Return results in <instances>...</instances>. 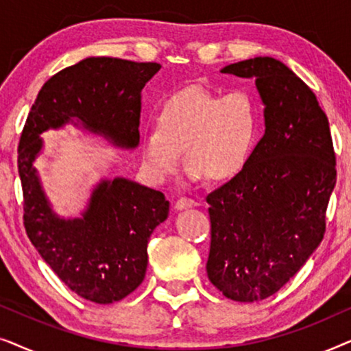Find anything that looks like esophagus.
I'll return each mask as SVG.
<instances>
[{"instance_id":"34e87169","label":"esophagus","mask_w":351,"mask_h":351,"mask_svg":"<svg viewBox=\"0 0 351 351\" xmlns=\"http://www.w3.org/2000/svg\"><path fill=\"white\" fill-rule=\"evenodd\" d=\"M193 206H196V201L190 199V198H180V199H177L176 209H177V210H184V209L193 208Z\"/></svg>"}]
</instances>
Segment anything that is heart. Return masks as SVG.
<instances>
[{
	"instance_id": "obj_1",
	"label": "heart",
	"mask_w": 351,
	"mask_h": 351,
	"mask_svg": "<svg viewBox=\"0 0 351 351\" xmlns=\"http://www.w3.org/2000/svg\"><path fill=\"white\" fill-rule=\"evenodd\" d=\"M257 138L258 110L251 95L193 86L162 105L156 129L142 137V160L153 179L165 182L180 169L184 152L191 179L223 184L246 171Z\"/></svg>"
}]
</instances>
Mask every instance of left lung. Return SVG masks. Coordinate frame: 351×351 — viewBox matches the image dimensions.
I'll use <instances>...</instances> for the list:
<instances>
[{"mask_svg": "<svg viewBox=\"0 0 351 351\" xmlns=\"http://www.w3.org/2000/svg\"><path fill=\"white\" fill-rule=\"evenodd\" d=\"M256 80L265 134L238 179L208 195L210 251L206 270L228 299L276 294L319 246L335 186L329 121L308 86L273 57L223 66Z\"/></svg>", "mask_w": 351, "mask_h": 351, "instance_id": "8db88e82", "label": "left lung"}]
</instances>
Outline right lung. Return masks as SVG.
<instances>
[{"instance_id": "add662e5", "label": "right lung", "mask_w": 351, "mask_h": 351, "mask_svg": "<svg viewBox=\"0 0 351 351\" xmlns=\"http://www.w3.org/2000/svg\"><path fill=\"white\" fill-rule=\"evenodd\" d=\"M160 69L155 62L113 57H88L64 69L41 88L19 143L28 238L75 294L95 304L121 300L143 281L148 239L169 215V201L126 177H102L80 217H60L35 167L45 148L41 134L73 124L113 147L134 150L141 138L142 89Z\"/></svg>"}]
</instances>
